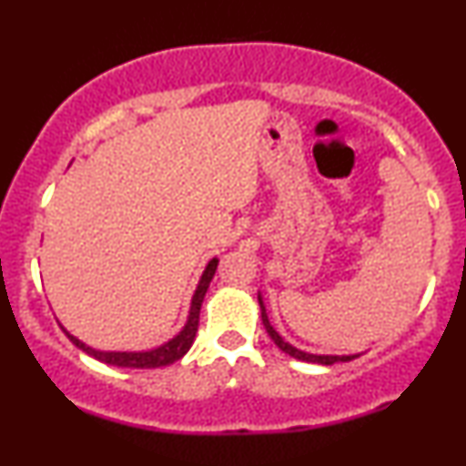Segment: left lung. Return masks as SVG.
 <instances>
[{
  "label": "left lung",
  "mask_w": 466,
  "mask_h": 466,
  "mask_svg": "<svg viewBox=\"0 0 466 466\" xmlns=\"http://www.w3.org/2000/svg\"><path fill=\"white\" fill-rule=\"evenodd\" d=\"M258 304H260V319H263V326L265 330L269 333L271 339H274V344L280 349L282 352H287L289 357H293V360H300V361H307V363H322V366H330V363L335 361H346V360H355V357H360L361 352H357V355H313V352H307V350H300L296 349L293 344H289V341L282 337L278 330L271 326L269 318H267V309H265V300H263V293L258 291Z\"/></svg>",
  "instance_id": "left-lung-1"
}]
</instances>
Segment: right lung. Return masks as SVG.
<instances>
[{
    "instance_id": "add662e5",
    "label": "right lung",
    "mask_w": 466,
    "mask_h": 466,
    "mask_svg": "<svg viewBox=\"0 0 466 466\" xmlns=\"http://www.w3.org/2000/svg\"><path fill=\"white\" fill-rule=\"evenodd\" d=\"M217 265H218V258L208 260L206 269H203L199 282H197L195 293H192L186 324L181 326V330L177 335L170 337L168 341H164V344L157 346V349H151V350H98V349H92V346H87L85 341H80L78 337H74L63 324H61V329L66 330V335L74 341V344L78 346L80 350H85L89 357H94V360L109 363V366H117V368H162V366H168V363L181 360V357H184L186 352L190 350L192 341H195L197 326H199L201 302H203V296H206L208 287H210L212 276H215Z\"/></svg>"
}]
</instances>
